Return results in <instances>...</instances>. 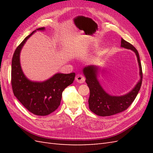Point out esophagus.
<instances>
[{
  "label": "esophagus",
  "instance_id": "obj_1",
  "mask_svg": "<svg viewBox=\"0 0 153 153\" xmlns=\"http://www.w3.org/2000/svg\"><path fill=\"white\" fill-rule=\"evenodd\" d=\"M85 77H84L82 74H77L76 76V81L79 83H83L85 82Z\"/></svg>",
  "mask_w": 153,
  "mask_h": 153
}]
</instances>
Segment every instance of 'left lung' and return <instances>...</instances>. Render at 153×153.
<instances>
[{"label": "left lung", "mask_w": 153, "mask_h": 153, "mask_svg": "<svg viewBox=\"0 0 153 153\" xmlns=\"http://www.w3.org/2000/svg\"><path fill=\"white\" fill-rule=\"evenodd\" d=\"M121 47L130 49L135 53L137 58L139 75L141 77L137 85L126 95L117 97L111 96L106 93L97 80V66L92 65L85 67L83 70V74L86 77L85 82L90 90V95L88 100L89 109L95 114L100 116H109L124 111L134 102L141 88L143 72L138 51L131 44L123 39L122 38L121 40Z\"/></svg>", "instance_id": "8db88e82"}]
</instances>
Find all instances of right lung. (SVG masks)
<instances>
[{
	"label": "right lung",
	"instance_id": "obj_1",
	"mask_svg": "<svg viewBox=\"0 0 153 153\" xmlns=\"http://www.w3.org/2000/svg\"><path fill=\"white\" fill-rule=\"evenodd\" d=\"M40 27L37 30H44ZM25 37L16 48L12 60L11 83L14 96L29 111L38 116L53 112L60 105L64 89L73 83L75 73H58L43 82H35L25 76L19 62L20 51L25 42L34 32Z\"/></svg>",
	"mask_w": 153,
	"mask_h": 153
}]
</instances>
